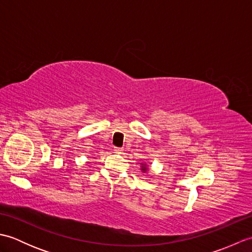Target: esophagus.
I'll return each instance as SVG.
<instances>
[{
    "mask_svg": "<svg viewBox=\"0 0 252 252\" xmlns=\"http://www.w3.org/2000/svg\"><path fill=\"white\" fill-rule=\"evenodd\" d=\"M114 151L116 154H122L123 153V148H120V147H115Z\"/></svg>",
    "mask_w": 252,
    "mask_h": 252,
    "instance_id": "esophagus-1",
    "label": "esophagus"
}]
</instances>
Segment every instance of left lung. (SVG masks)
<instances>
[{"instance_id":"1","label":"left lung","mask_w":252,"mask_h":252,"mask_svg":"<svg viewBox=\"0 0 252 252\" xmlns=\"http://www.w3.org/2000/svg\"><path fill=\"white\" fill-rule=\"evenodd\" d=\"M142 165H143V167H142V171H143V172H146V170H147V168L145 167L146 164H142Z\"/></svg>"}]
</instances>
